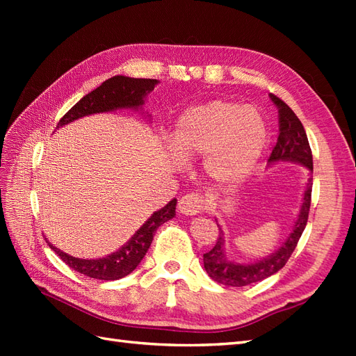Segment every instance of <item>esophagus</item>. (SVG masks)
<instances>
[{
    "instance_id": "esophagus-1",
    "label": "esophagus",
    "mask_w": 356,
    "mask_h": 356,
    "mask_svg": "<svg viewBox=\"0 0 356 356\" xmlns=\"http://www.w3.org/2000/svg\"><path fill=\"white\" fill-rule=\"evenodd\" d=\"M205 207V200H203L199 194H186L179 200V211L185 216H195Z\"/></svg>"
}]
</instances>
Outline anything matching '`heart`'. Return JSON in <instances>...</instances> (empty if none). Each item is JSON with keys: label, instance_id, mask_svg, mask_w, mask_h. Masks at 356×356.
<instances>
[{"label": "heart", "instance_id": "heart-1", "mask_svg": "<svg viewBox=\"0 0 356 356\" xmlns=\"http://www.w3.org/2000/svg\"><path fill=\"white\" fill-rule=\"evenodd\" d=\"M266 145L268 127L260 111L229 101H211L186 110L171 138L172 153L180 161L203 157V172L220 186L243 182Z\"/></svg>", "mask_w": 356, "mask_h": 356}]
</instances>
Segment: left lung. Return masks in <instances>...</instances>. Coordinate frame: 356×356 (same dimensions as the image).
<instances>
[{
	"label": "left lung",
	"instance_id": "left-lung-1",
	"mask_svg": "<svg viewBox=\"0 0 356 356\" xmlns=\"http://www.w3.org/2000/svg\"><path fill=\"white\" fill-rule=\"evenodd\" d=\"M270 101L275 104L278 108V138L272 154L269 157V165L277 162H292L303 165L309 171V179L306 184V191L303 194V202H301L300 213L297 220H295L292 231L287 236L284 243L280 246L275 252H272L268 257L257 260L254 263H236L226 255L225 249V232L222 226H218V238L214 248L203 254V264L208 275L214 282L225 284V286H248L251 283L261 282L270 275L277 274L282 269L286 261L289 260L295 246L303 234L307 217L309 208H311V194H312V172H314V162H312V151L309 147V140L305 131L303 124L300 122L297 115L287 107V105L280 99V97L269 95ZM217 222V220H216Z\"/></svg>",
	"mask_w": 356,
	"mask_h": 356
}]
</instances>
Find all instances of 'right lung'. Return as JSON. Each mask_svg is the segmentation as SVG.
I'll return each instance as SVG.
<instances>
[{
    "label": "right lung",
    "mask_w": 356,
    "mask_h": 356,
    "mask_svg": "<svg viewBox=\"0 0 356 356\" xmlns=\"http://www.w3.org/2000/svg\"><path fill=\"white\" fill-rule=\"evenodd\" d=\"M159 84L157 79H142L128 76H113L93 90L92 93L86 95L79 102L65 113L64 118L59 120L56 128H61L73 120H78L84 116L97 115V113H111L116 110H142L147 96L153 92ZM177 200L172 199L166 205L151 214L148 220L133 234V237L120 246L116 252H111L101 259H78L65 254L61 249L53 246L47 241L49 246L55 251L61 260L69 264L79 274H84L90 278L97 280H119L139 266L148 248L153 241L154 231L165 222L171 220L176 216Z\"/></svg>",
    "instance_id": "add662e5"
}]
</instances>
